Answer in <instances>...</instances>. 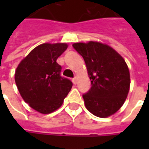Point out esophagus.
<instances>
[{"mask_svg": "<svg viewBox=\"0 0 149 149\" xmlns=\"http://www.w3.org/2000/svg\"><path fill=\"white\" fill-rule=\"evenodd\" d=\"M72 81H73V83L74 84H77V81H78V78L77 77H74L73 79H72Z\"/></svg>", "mask_w": 149, "mask_h": 149, "instance_id": "esophagus-1", "label": "esophagus"}]
</instances>
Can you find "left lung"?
Returning <instances> with one entry per match:
<instances>
[{"label":"left lung","mask_w":149,"mask_h":149,"mask_svg":"<svg viewBox=\"0 0 149 149\" xmlns=\"http://www.w3.org/2000/svg\"><path fill=\"white\" fill-rule=\"evenodd\" d=\"M84 60L91 89L83 95L86 109L100 118L113 115L129 94L130 74L125 60L115 49L98 41L73 44Z\"/></svg>","instance_id":"obj_1"}]
</instances>
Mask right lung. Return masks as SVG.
<instances>
[{
	"label": "right lung",
	"instance_id": "obj_1",
	"mask_svg": "<svg viewBox=\"0 0 149 149\" xmlns=\"http://www.w3.org/2000/svg\"><path fill=\"white\" fill-rule=\"evenodd\" d=\"M68 48L66 43H44L21 60L15 73V81L24 101L40 113L58 109L73 84L60 76L58 57Z\"/></svg>",
	"mask_w": 149,
	"mask_h": 149
}]
</instances>
